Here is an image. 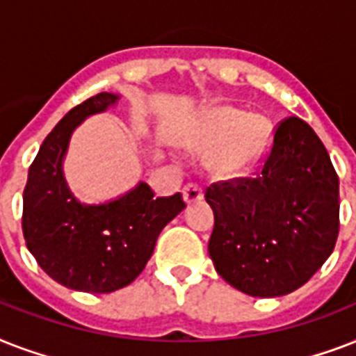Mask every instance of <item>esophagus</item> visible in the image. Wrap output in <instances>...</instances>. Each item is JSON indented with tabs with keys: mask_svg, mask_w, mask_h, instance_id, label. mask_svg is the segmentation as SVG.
I'll return each mask as SVG.
<instances>
[{
	"mask_svg": "<svg viewBox=\"0 0 356 356\" xmlns=\"http://www.w3.org/2000/svg\"><path fill=\"white\" fill-rule=\"evenodd\" d=\"M183 200L186 201L188 205H192V203H197V201L203 200V188H201L200 184L188 183L183 188Z\"/></svg>",
	"mask_w": 356,
	"mask_h": 356,
	"instance_id": "1",
	"label": "esophagus"
}]
</instances>
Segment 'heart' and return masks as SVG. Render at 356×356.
<instances>
[{"mask_svg":"<svg viewBox=\"0 0 356 356\" xmlns=\"http://www.w3.org/2000/svg\"><path fill=\"white\" fill-rule=\"evenodd\" d=\"M270 122L259 114L231 105H214L184 129L181 142L188 147H209L203 164L216 177H234L248 172L264 156L270 145Z\"/></svg>","mask_w":356,"mask_h":356,"instance_id":"obj_1","label":"heart"}]
</instances>
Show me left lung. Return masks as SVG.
I'll return each mask as SVG.
<instances>
[{
  "label": "left lung",
  "mask_w": 356,
  "mask_h": 356,
  "mask_svg": "<svg viewBox=\"0 0 356 356\" xmlns=\"http://www.w3.org/2000/svg\"><path fill=\"white\" fill-rule=\"evenodd\" d=\"M209 254L225 281L253 298L298 290L320 270L338 238V175L303 120L286 118L259 173L212 184Z\"/></svg>",
  "instance_id": "8db88e82"
}]
</instances>
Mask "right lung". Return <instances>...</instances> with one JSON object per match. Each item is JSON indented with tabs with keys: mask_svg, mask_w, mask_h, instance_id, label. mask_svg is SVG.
Segmentation results:
<instances>
[{
	"mask_svg": "<svg viewBox=\"0 0 356 356\" xmlns=\"http://www.w3.org/2000/svg\"><path fill=\"white\" fill-rule=\"evenodd\" d=\"M102 92L74 107L42 142L24 190V238L38 266L53 281L77 292L108 293L142 273L161 231L183 211V195L155 197L140 181L123 195L99 205L81 203L64 177L70 138L88 116L118 103Z\"/></svg>",
	"mask_w": 356,
	"mask_h": 356,
	"instance_id": "right-lung-1",
	"label": "right lung"
}]
</instances>
